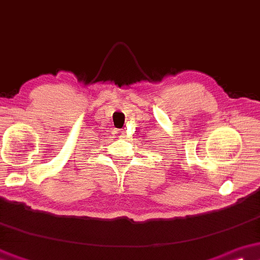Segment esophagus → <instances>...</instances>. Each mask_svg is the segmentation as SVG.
I'll use <instances>...</instances> for the list:
<instances>
[{
    "label": "esophagus",
    "instance_id": "obj_1",
    "mask_svg": "<svg viewBox=\"0 0 260 260\" xmlns=\"http://www.w3.org/2000/svg\"><path fill=\"white\" fill-rule=\"evenodd\" d=\"M116 134H118V138H125V135H126V134H125V130H119V131H116Z\"/></svg>",
    "mask_w": 260,
    "mask_h": 260
}]
</instances>
